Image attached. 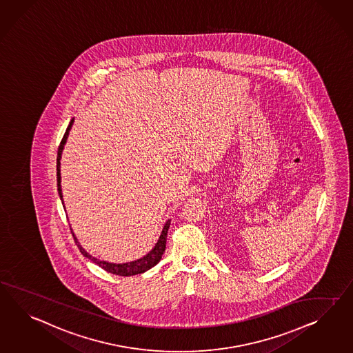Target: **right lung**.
Instances as JSON below:
<instances>
[{
  "mask_svg": "<svg viewBox=\"0 0 353 353\" xmlns=\"http://www.w3.org/2000/svg\"><path fill=\"white\" fill-rule=\"evenodd\" d=\"M72 123H74V119H72L69 127L66 129V132H65V134H63V141H61V143L59 145V151H57V165H56V170H57V190H59V196H60V199H61L63 203L61 172H60V165H61V163H60V160H61L63 145H65L66 141H68V137H69V132H70V129H72ZM170 221H172V220L169 219V220L165 223L163 232H161V234H160V238H159L157 243L154 244V248H152L150 252L147 253L143 257L138 259V260L125 262V263H114V262L101 261L99 259L93 257L92 254H90V253L87 252V251L81 247L79 241L77 239V236L72 233V228H70V230H72V236H74L75 244L78 245L79 251H81V254H83L84 257H87L88 260L94 262L96 265H99L100 268H102L103 270H106L108 272L115 274V275H120V276H132V275H137V274H143V272L150 270L151 268H154V265H157V263L160 262L161 257H163V252H165V248H166V236H168V230H169V228H170Z\"/></svg>",
  "mask_w": 353,
  "mask_h": 353,
  "instance_id": "add662e5",
  "label": "right lung"
}]
</instances>
